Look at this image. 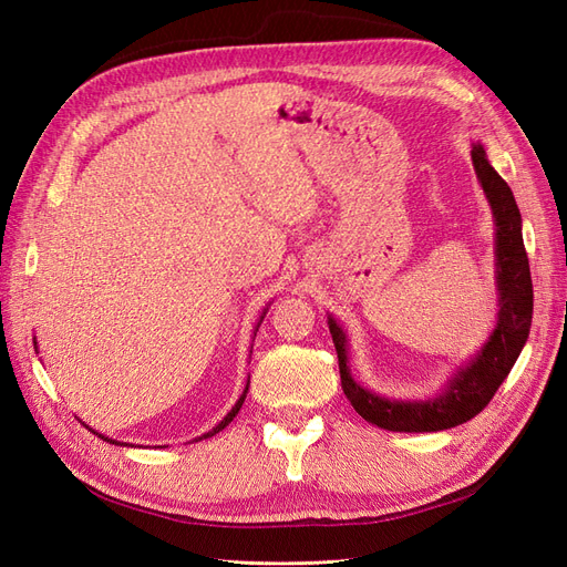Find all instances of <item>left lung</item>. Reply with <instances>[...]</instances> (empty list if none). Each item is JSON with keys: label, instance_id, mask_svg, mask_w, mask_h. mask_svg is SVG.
Returning <instances> with one entry per match:
<instances>
[{"label": "left lung", "instance_id": "left-lung-1", "mask_svg": "<svg viewBox=\"0 0 567 567\" xmlns=\"http://www.w3.org/2000/svg\"><path fill=\"white\" fill-rule=\"evenodd\" d=\"M471 161L494 217V257L499 312L489 338L468 362L456 367L444 388L427 400H394L359 385L348 367V333L329 315L338 352L342 392L364 421L392 433H437L471 421L483 411L523 352L532 326V279L523 244V219L511 186L489 165L483 144Z\"/></svg>", "mask_w": 567, "mask_h": 567}]
</instances>
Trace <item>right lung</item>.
I'll use <instances>...</instances> for the list:
<instances>
[{"mask_svg": "<svg viewBox=\"0 0 567 567\" xmlns=\"http://www.w3.org/2000/svg\"><path fill=\"white\" fill-rule=\"evenodd\" d=\"M267 310H269V305H267V307H265V310H262L260 319H257V326H255V331H252V333H257V329H260V323H262V319H265ZM252 340H255V338H252ZM35 346H38V342H35ZM248 385H250V379H248V383H246V388H244V394H241V398H238V402H236V404L231 406V411H229V414H227L225 419H221V421H219V423H217V425L213 427V431H208V433H203L200 437H196V442H198V440H208V437H213L215 433H219V431H225V427H227V425H229V423L234 421V416L238 414V409H241V406H244V400H246V394H248ZM82 425H84V427H90V425H87V423H84V421H82ZM90 431H92V427H90ZM92 433H96V431H92ZM96 435H99L101 440H106V442H111V444H123V442H117V440H111V437H106V435H101V433H96Z\"/></svg>", "mask_w": 567, "mask_h": 567, "instance_id": "obj_1", "label": "right lung"}]
</instances>
